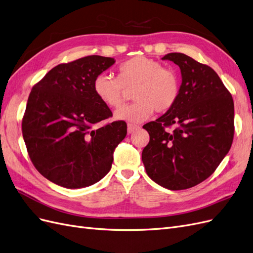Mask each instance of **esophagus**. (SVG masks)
Segmentation results:
<instances>
[{"instance_id": "1", "label": "esophagus", "mask_w": 253, "mask_h": 253, "mask_svg": "<svg viewBox=\"0 0 253 253\" xmlns=\"http://www.w3.org/2000/svg\"><path fill=\"white\" fill-rule=\"evenodd\" d=\"M139 126H136V125H132V124H127V133L131 134L133 133L134 131H136V129H138Z\"/></svg>"}]
</instances>
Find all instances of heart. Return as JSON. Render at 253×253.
I'll return each mask as SVG.
<instances>
[{
    "mask_svg": "<svg viewBox=\"0 0 253 253\" xmlns=\"http://www.w3.org/2000/svg\"><path fill=\"white\" fill-rule=\"evenodd\" d=\"M133 90L135 102L115 112V118L138 124L156 112L166 113L177 102L180 79L172 68L148 57H135L120 64L118 78L101 73L94 80L97 98L108 108L117 109L124 103L126 88Z\"/></svg>",
    "mask_w": 253,
    "mask_h": 253,
    "instance_id": "1",
    "label": "heart"
}]
</instances>
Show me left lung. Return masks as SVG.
Returning <instances> with one entry per match:
<instances>
[{
    "label": "left lung",
    "mask_w": 253,
    "mask_h": 253,
    "mask_svg": "<svg viewBox=\"0 0 253 253\" xmlns=\"http://www.w3.org/2000/svg\"><path fill=\"white\" fill-rule=\"evenodd\" d=\"M163 60L178 65L180 95L173 108L144 125L150 141L142 151L149 177L166 189L192 188L216 170L231 148L234 104L218 75L180 52ZM175 124L172 132L165 127Z\"/></svg>",
    "instance_id": "obj_1"
}]
</instances>
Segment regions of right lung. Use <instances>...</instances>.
Wrapping results in <instances>:
<instances>
[{"label": "right lung", "mask_w": 253, "mask_h": 253, "mask_svg": "<svg viewBox=\"0 0 253 253\" xmlns=\"http://www.w3.org/2000/svg\"><path fill=\"white\" fill-rule=\"evenodd\" d=\"M115 63L87 56L59 64L30 91L22 133L28 155L45 178L67 189L94 185L108 174L126 135L125 121L97 127L113 116L94 91V80Z\"/></svg>", "instance_id": "add662e5"}]
</instances>
